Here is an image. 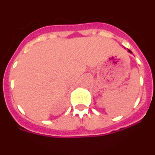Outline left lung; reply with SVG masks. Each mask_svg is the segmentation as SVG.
<instances>
[{"label": "left lung", "mask_w": 155, "mask_h": 155, "mask_svg": "<svg viewBox=\"0 0 155 155\" xmlns=\"http://www.w3.org/2000/svg\"><path fill=\"white\" fill-rule=\"evenodd\" d=\"M128 52H129V53H132V52H131V51H130V50H128Z\"/></svg>", "instance_id": "obj_1"}]
</instances>
